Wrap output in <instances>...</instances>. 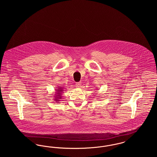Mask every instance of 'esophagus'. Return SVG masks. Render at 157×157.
<instances>
[{"label": "esophagus", "mask_w": 157, "mask_h": 157, "mask_svg": "<svg viewBox=\"0 0 157 157\" xmlns=\"http://www.w3.org/2000/svg\"><path fill=\"white\" fill-rule=\"evenodd\" d=\"M81 85H82V83H81V82H77V83H76V87L80 88V87L81 86Z\"/></svg>", "instance_id": "obj_1"}]
</instances>
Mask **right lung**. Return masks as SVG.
<instances>
[{"label":"right lung","mask_w":157,"mask_h":157,"mask_svg":"<svg viewBox=\"0 0 157 157\" xmlns=\"http://www.w3.org/2000/svg\"><path fill=\"white\" fill-rule=\"evenodd\" d=\"M57 88L56 90V92H55V94H54L55 95L53 96V97H55L53 100H55V101H56L55 102H59L60 101L62 97V94L63 91V88H62V86H59V88Z\"/></svg>","instance_id":"obj_1"}]
</instances>
